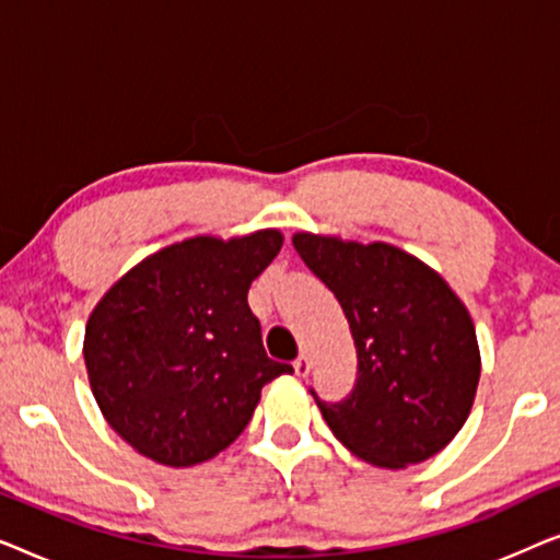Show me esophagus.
Wrapping results in <instances>:
<instances>
[{
    "label": "esophagus",
    "instance_id": "1",
    "mask_svg": "<svg viewBox=\"0 0 560 560\" xmlns=\"http://www.w3.org/2000/svg\"><path fill=\"white\" fill-rule=\"evenodd\" d=\"M293 370H295L298 377H308V374H311V359L305 357V354H301L293 362Z\"/></svg>",
    "mask_w": 560,
    "mask_h": 560
}]
</instances>
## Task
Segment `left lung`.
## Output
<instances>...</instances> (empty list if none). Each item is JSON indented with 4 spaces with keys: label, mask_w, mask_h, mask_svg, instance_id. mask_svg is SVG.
I'll return each mask as SVG.
<instances>
[{
    "label": "left lung",
    "mask_w": 560,
    "mask_h": 560,
    "mask_svg": "<svg viewBox=\"0 0 560 560\" xmlns=\"http://www.w3.org/2000/svg\"><path fill=\"white\" fill-rule=\"evenodd\" d=\"M293 247L341 303L357 347V385L316 397L336 439L385 469L420 464L462 431L481 359L471 316L448 282L385 242L298 232Z\"/></svg>",
    "instance_id": "1"
}]
</instances>
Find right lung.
<instances>
[{"mask_svg": "<svg viewBox=\"0 0 560 560\" xmlns=\"http://www.w3.org/2000/svg\"><path fill=\"white\" fill-rule=\"evenodd\" d=\"M278 229L194 236L144 257L91 311L83 359L106 423L165 466L209 462L240 439L267 382L293 366L265 354L252 280Z\"/></svg>", "mask_w": 560, "mask_h": 560, "instance_id": "obj_1", "label": "right lung"}]
</instances>
